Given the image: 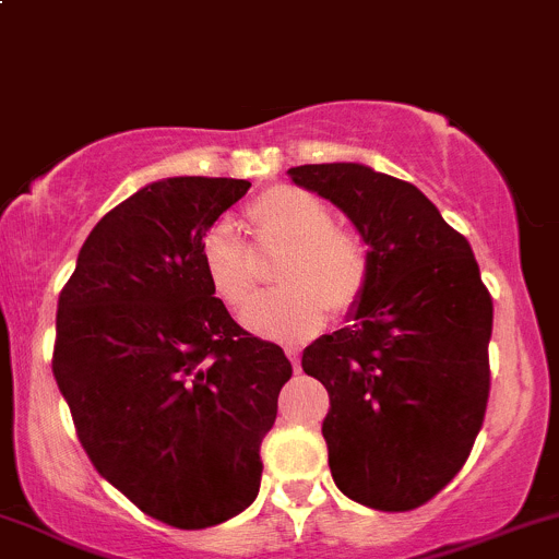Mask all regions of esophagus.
<instances>
[{
	"mask_svg": "<svg viewBox=\"0 0 559 559\" xmlns=\"http://www.w3.org/2000/svg\"><path fill=\"white\" fill-rule=\"evenodd\" d=\"M286 357L295 365V370H300V352H297V348H286Z\"/></svg>",
	"mask_w": 559,
	"mask_h": 559,
	"instance_id": "obj_1",
	"label": "esophagus"
}]
</instances>
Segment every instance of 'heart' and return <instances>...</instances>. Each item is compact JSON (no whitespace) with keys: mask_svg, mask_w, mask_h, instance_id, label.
I'll use <instances>...</instances> for the list:
<instances>
[{"mask_svg":"<svg viewBox=\"0 0 559 559\" xmlns=\"http://www.w3.org/2000/svg\"><path fill=\"white\" fill-rule=\"evenodd\" d=\"M253 248L229 222H216L200 238V267L213 295L243 311L262 284V257L281 253L275 278L284 286L253 302L243 316L248 330L273 341H300L324 326L326 316L354 313L373 284V251L352 227L335 224L321 197L300 186H270L246 205Z\"/></svg>","mask_w":559,"mask_h":559,"instance_id":"1","label":"heart"}]
</instances>
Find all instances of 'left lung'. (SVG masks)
<instances>
[{
	"label": "left lung",
	"instance_id": "8db88e82",
	"mask_svg": "<svg viewBox=\"0 0 559 559\" xmlns=\"http://www.w3.org/2000/svg\"><path fill=\"white\" fill-rule=\"evenodd\" d=\"M289 175L352 218L376 264L352 324L302 354L330 394L332 478L370 509H419L460 473L484 425L492 297L471 243L414 183L348 162Z\"/></svg>",
	"mask_w": 559,
	"mask_h": 559
}]
</instances>
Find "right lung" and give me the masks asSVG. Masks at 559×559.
<instances>
[{
	"mask_svg": "<svg viewBox=\"0 0 559 559\" xmlns=\"http://www.w3.org/2000/svg\"><path fill=\"white\" fill-rule=\"evenodd\" d=\"M167 178L97 222L56 311L53 376L81 447L143 514L180 530L248 509L292 379L284 348L213 297L200 238L248 191Z\"/></svg>",
	"mask_w": 559,
	"mask_h": 559,
	"instance_id": "right-lung-1",
	"label": "right lung"
}]
</instances>
